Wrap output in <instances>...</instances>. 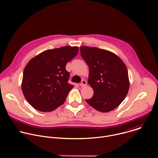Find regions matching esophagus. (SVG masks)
Listing matches in <instances>:
<instances>
[{
    "mask_svg": "<svg viewBox=\"0 0 158 158\" xmlns=\"http://www.w3.org/2000/svg\"><path fill=\"white\" fill-rule=\"evenodd\" d=\"M86 84H87L86 81H85V80H84V79H82L80 85H81V87H84V86L86 85Z\"/></svg>",
    "mask_w": 158,
    "mask_h": 158,
    "instance_id": "esophagus-1",
    "label": "esophagus"
}]
</instances>
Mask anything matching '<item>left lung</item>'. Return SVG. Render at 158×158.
I'll return each instance as SVG.
<instances>
[{
	"mask_svg": "<svg viewBox=\"0 0 158 158\" xmlns=\"http://www.w3.org/2000/svg\"><path fill=\"white\" fill-rule=\"evenodd\" d=\"M81 54L89 68L88 83L93 96L85 101L100 112H109L125 99L129 87L128 72L116 54L97 48L82 46Z\"/></svg>",
	"mask_w": 158,
	"mask_h": 158,
	"instance_id": "8db88e82",
	"label": "left lung"
}]
</instances>
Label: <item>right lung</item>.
<instances>
[{"mask_svg": "<svg viewBox=\"0 0 158 158\" xmlns=\"http://www.w3.org/2000/svg\"><path fill=\"white\" fill-rule=\"evenodd\" d=\"M78 53V47L64 46L49 49L32 58L23 72L22 90L35 109L50 112L62 105L71 89L67 63Z\"/></svg>", "mask_w": 158, "mask_h": 158, "instance_id": "right-lung-1", "label": "right lung"}]
</instances>
